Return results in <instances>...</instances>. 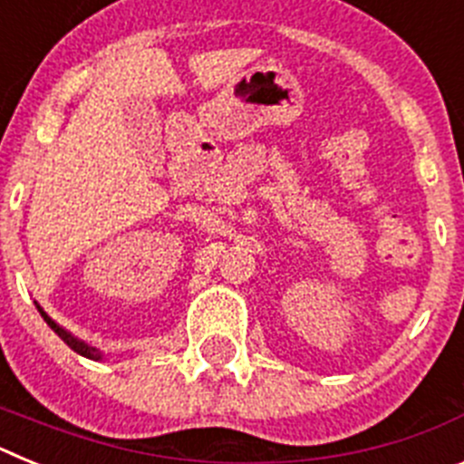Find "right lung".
I'll use <instances>...</instances> for the list:
<instances>
[{
  "mask_svg": "<svg viewBox=\"0 0 464 464\" xmlns=\"http://www.w3.org/2000/svg\"><path fill=\"white\" fill-rule=\"evenodd\" d=\"M36 309H39V314L44 315V321L48 323V327H51V330L55 332L57 337L63 339V342L67 343V346L72 348V351H76V353H79V355H83V358H90V360H100V358H102V353H100V351H97V348L88 346V343H83V342H79V339H76V337H72V334H69L67 330H63V327L57 325L55 321H51V318H48V314H46V311L41 309V306H36Z\"/></svg>",
  "mask_w": 464,
  "mask_h": 464,
  "instance_id": "right-lung-1",
  "label": "right lung"
}]
</instances>
